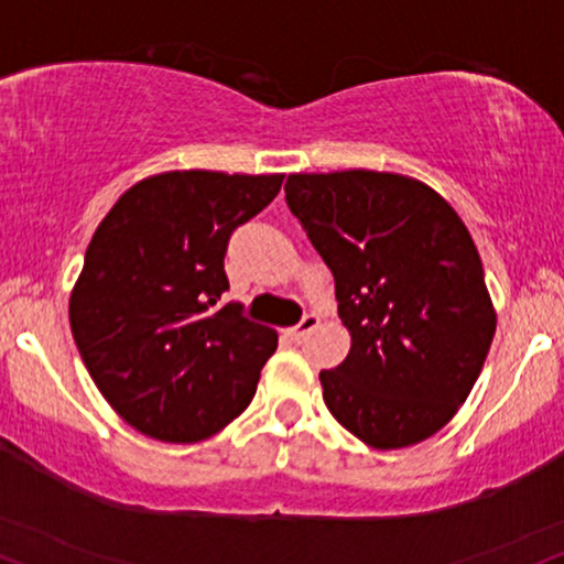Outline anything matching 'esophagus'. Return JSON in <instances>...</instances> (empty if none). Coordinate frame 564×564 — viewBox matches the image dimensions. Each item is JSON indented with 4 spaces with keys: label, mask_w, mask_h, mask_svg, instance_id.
Returning a JSON list of instances; mask_svg holds the SVG:
<instances>
[{
    "label": "esophagus",
    "mask_w": 564,
    "mask_h": 564,
    "mask_svg": "<svg viewBox=\"0 0 564 564\" xmlns=\"http://www.w3.org/2000/svg\"><path fill=\"white\" fill-rule=\"evenodd\" d=\"M318 322H322V318H318L316 314H305V316L301 318V324H295L293 329H290V337H293L295 343H301V339H303L305 335H311V332L316 329Z\"/></svg>",
    "instance_id": "esophagus-1"
}]
</instances>
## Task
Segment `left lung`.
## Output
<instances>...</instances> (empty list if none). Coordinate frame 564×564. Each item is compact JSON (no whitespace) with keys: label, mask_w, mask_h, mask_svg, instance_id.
<instances>
[{"label":"left lung","mask_w":564,"mask_h":564,"mask_svg":"<svg viewBox=\"0 0 564 564\" xmlns=\"http://www.w3.org/2000/svg\"><path fill=\"white\" fill-rule=\"evenodd\" d=\"M284 200L335 274L352 337L318 373L329 413L377 449L429 440L470 394L497 329L463 219L419 180L371 170L290 175Z\"/></svg>","instance_id":"8db88e82"}]
</instances>
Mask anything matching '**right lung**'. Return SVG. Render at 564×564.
I'll use <instances>...</instances> for the list:
<instances>
[{
    "label": "right lung",
    "instance_id": "1",
    "mask_svg": "<svg viewBox=\"0 0 564 564\" xmlns=\"http://www.w3.org/2000/svg\"><path fill=\"white\" fill-rule=\"evenodd\" d=\"M282 175L187 170L141 180L104 217L69 295V329L99 392L159 442H200L253 400L276 332L221 301L232 232Z\"/></svg>",
    "mask_w": 564,
    "mask_h": 564
}]
</instances>
